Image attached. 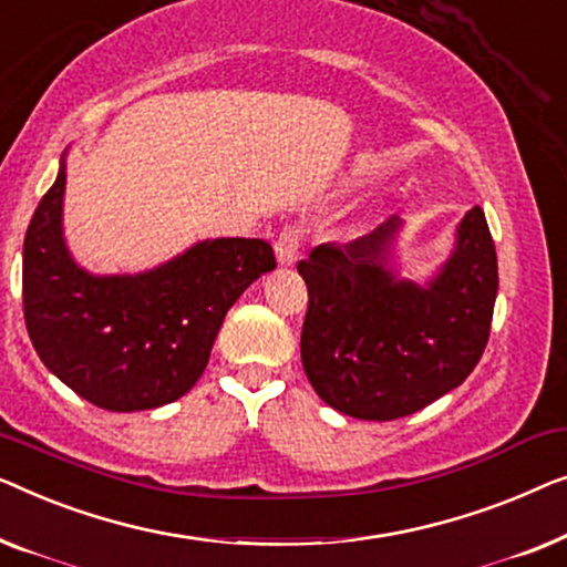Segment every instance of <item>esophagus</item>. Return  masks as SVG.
I'll return each mask as SVG.
<instances>
[{"label":"esophagus","mask_w":567,"mask_h":567,"mask_svg":"<svg viewBox=\"0 0 567 567\" xmlns=\"http://www.w3.org/2000/svg\"><path fill=\"white\" fill-rule=\"evenodd\" d=\"M300 246H302L300 230H295V228H285L282 234L277 236V241H275L277 261H280L282 267H290V265H295V259H298V254H300Z\"/></svg>","instance_id":"34e87169"}]
</instances>
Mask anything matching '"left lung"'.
<instances>
[{"label":"left lung","instance_id":"left-lung-1","mask_svg":"<svg viewBox=\"0 0 567 567\" xmlns=\"http://www.w3.org/2000/svg\"><path fill=\"white\" fill-rule=\"evenodd\" d=\"M403 220L352 244H321L298 265L308 285L300 357L323 403L347 416H411L465 382L488 344L498 261L481 207L465 213L444 265L403 280L395 244Z\"/></svg>","mask_w":567,"mask_h":567}]
</instances>
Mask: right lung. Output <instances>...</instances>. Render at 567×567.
I'll return each instance as SVG.
<instances>
[{"label": "right lung", "mask_w": 567, "mask_h": 567, "mask_svg": "<svg viewBox=\"0 0 567 567\" xmlns=\"http://www.w3.org/2000/svg\"><path fill=\"white\" fill-rule=\"evenodd\" d=\"M66 154L22 246V310L41 362L105 411H151L200 380L228 308L265 272L261 238H205L154 269L92 275L63 238Z\"/></svg>", "instance_id": "1"}]
</instances>
